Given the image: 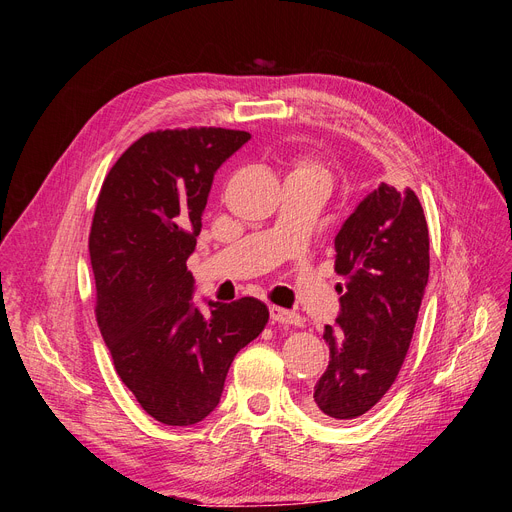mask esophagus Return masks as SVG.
I'll use <instances>...</instances> for the list:
<instances>
[{
  "instance_id": "esophagus-1",
  "label": "esophagus",
  "mask_w": 512,
  "mask_h": 512,
  "mask_svg": "<svg viewBox=\"0 0 512 512\" xmlns=\"http://www.w3.org/2000/svg\"><path fill=\"white\" fill-rule=\"evenodd\" d=\"M270 317L274 324H284V326H303V317L292 313L282 307H270Z\"/></svg>"
}]
</instances>
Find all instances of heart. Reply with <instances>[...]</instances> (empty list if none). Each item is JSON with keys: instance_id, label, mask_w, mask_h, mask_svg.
Masks as SVG:
<instances>
[{"instance_id": "obj_1", "label": "heart", "mask_w": 512, "mask_h": 512, "mask_svg": "<svg viewBox=\"0 0 512 512\" xmlns=\"http://www.w3.org/2000/svg\"><path fill=\"white\" fill-rule=\"evenodd\" d=\"M292 174H311V176H319V178L328 180L326 170L321 168V166H317V164H311V161H299L297 168H294Z\"/></svg>"}]
</instances>
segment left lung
<instances>
[{"label": "left lung", "instance_id": "1", "mask_svg": "<svg viewBox=\"0 0 512 512\" xmlns=\"http://www.w3.org/2000/svg\"><path fill=\"white\" fill-rule=\"evenodd\" d=\"M340 315L326 326L330 363L307 407L353 421L384 398L407 357L429 278V234L417 195L382 182L334 240Z\"/></svg>", "mask_w": 512, "mask_h": 512}]
</instances>
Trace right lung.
Returning a JSON list of instances; mask_svg holds the SVG:
<instances>
[{
    "instance_id": "obj_1",
    "label": "right lung",
    "mask_w": 512,
    "mask_h": 512,
    "mask_svg": "<svg viewBox=\"0 0 512 512\" xmlns=\"http://www.w3.org/2000/svg\"><path fill=\"white\" fill-rule=\"evenodd\" d=\"M245 130L174 128L134 141L105 176L89 234L95 317L116 373L155 421L193 425L218 407L228 369L270 319L245 297L193 307L186 270L213 174Z\"/></svg>"
}]
</instances>
